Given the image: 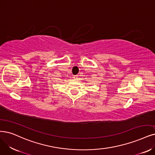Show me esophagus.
<instances>
[{"label":"esophagus","instance_id":"obj_1","mask_svg":"<svg viewBox=\"0 0 155 155\" xmlns=\"http://www.w3.org/2000/svg\"><path fill=\"white\" fill-rule=\"evenodd\" d=\"M73 78L74 79L77 80V79H78V75H74V76L73 77Z\"/></svg>","mask_w":155,"mask_h":155}]
</instances>
